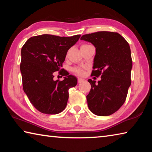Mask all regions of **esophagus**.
I'll return each instance as SVG.
<instances>
[{"label":"esophagus","instance_id":"34e87169","mask_svg":"<svg viewBox=\"0 0 152 152\" xmlns=\"http://www.w3.org/2000/svg\"><path fill=\"white\" fill-rule=\"evenodd\" d=\"M84 82V79L80 78H78V83H81V82Z\"/></svg>","mask_w":152,"mask_h":152}]
</instances>
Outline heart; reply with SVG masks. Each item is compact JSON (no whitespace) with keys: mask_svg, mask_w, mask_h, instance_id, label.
Wrapping results in <instances>:
<instances>
[{"mask_svg":"<svg viewBox=\"0 0 152 152\" xmlns=\"http://www.w3.org/2000/svg\"><path fill=\"white\" fill-rule=\"evenodd\" d=\"M73 71L75 72L76 74H78V75H80V76H82L84 75V70L83 69H82L80 68H74L73 69Z\"/></svg>","mask_w":152,"mask_h":152,"instance_id":"b5f03b06","label":"heart"}]
</instances>
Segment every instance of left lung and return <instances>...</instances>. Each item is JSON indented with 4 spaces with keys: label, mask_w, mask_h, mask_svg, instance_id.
I'll return each instance as SVG.
<instances>
[{
    "label": "left lung",
    "mask_w": 152,
    "mask_h": 152,
    "mask_svg": "<svg viewBox=\"0 0 152 152\" xmlns=\"http://www.w3.org/2000/svg\"><path fill=\"white\" fill-rule=\"evenodd\" d=\"M80 39L96 48L91 76H101L98 84L88 80L91 84L86 96L88 108L98 116H109L124 103L131 85L132 59L129 45L119 33L110 31L84 35Z\"/></svg>",
    "instance_id": "1"
}]
</instances>
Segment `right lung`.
I'll return each instance as SVG.
<instances>
[{
  "instance_id": "add662e5",
  "label": "right lung",
  "mask_w": 152,
  "mask_h": 152,
  "mask_svg": "<svg viewBox=\"0 0 152 152\" xmlns=\"http://www.w3.org/2000/svg\"><path fill=\"white\" fill-rule=\"evenodd\" d=\"M80 35L59 37L42 35L29 38L21 49L20 70L23 88L36 109L45 114L63 111L68 102V90L77 84L74 76L66 74L62 81L53 80L69 49L78 42Z\"/></svg>"
}]
</instances>
